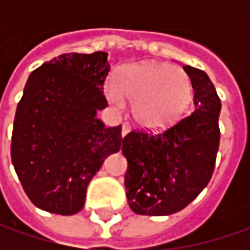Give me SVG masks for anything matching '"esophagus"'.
Masks as SVG:
<instances>
[{"instance_id": "esophagus-1", "label": "esophagus", "mask_w": 250, "mask_h": 250, "mask_svg": "<svg viewBox=\"0 0 250 250\" xmlns=\"http://www.w3.org/2000/svg\"><path fill=\"white\" fill-rule=\"evenodd\" d=\"M129 130H130V125L128 124V122L122 124V130H121V135H122V136H125Z\"/></svg>"}]
</instances>
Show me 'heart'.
Returning a JSON list of instances; mask_svg holds the SVG:
<instances>
[{
	"instance_id": "heart-1",
	"label": "heart",
	"mask_w": 250,
	"mask_h": 250,
	"mask_svg": "<svg viewBox=\"0 0 250 250\" xmlns=\"http://www.w3.org/2000/svg\"><path fill=\"white\" fill-rule=\"evenodd\" d=\"M108 100L121 107L133 101L136 122L147 129H161L178 121L192 100V81L182 68L160 62L130 63L120 68Z\"/></svg>"
}]
</instances>
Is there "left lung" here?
<instances>
[{
	"mask_svg": "<svg viewBox=\"0 0 250 250\" xmlns=\"http://www.w3.org/2000/svg\"><path fill=\"white\" fill-rule=\"evenodd\" d=\"M195 91V108L168 129L132 130L122 142L128 161L126 199L133 213L169 216L207 187L220 145L221 101L206 72L184 65Z\"/></svg>",
	"mask_w": 250,
	"mask_h": 250,
	"instance_id": "obj_1",
	"label": "left lung"
}]
</instances>
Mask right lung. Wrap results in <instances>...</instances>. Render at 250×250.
<instances>
[{
	"instance_id": "obj_1",
	"label": "right lung",
	"mask_w": 250,
	"mask_h": 250,
	"mask_svg": "<svg viewBox=\"0 0 250 250\" xmlns=\"http://www.w3.org/2000/svg\"><path fill=\"white\" fill-rule=\"evenodd\" d=\"M107 55L69 53L44 62L16 107L12 164L30 202L48 213L81 211L91 178L122 146L121 125L105 128L96 117L108 105Z\"/></svg>"
}]
</instances>
